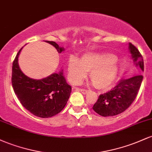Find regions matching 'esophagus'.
<instances>
[{
  "label": "esophagus",
  "instance_id": "34e87169",
  "mask_svg": "<svg viewBox=\"0 0 152 152\" xmlns=\"http://www.w3.org/2000/svg\"><path fill=\"white\" fill-rule=\"evenodd\" d=\"M79 91L81 92L82 94H86L87 93H88V90L83 89V88H80Z\"/></svg>",
  "mask_w": 152,
  "mask_h": 152
}]
</instances>
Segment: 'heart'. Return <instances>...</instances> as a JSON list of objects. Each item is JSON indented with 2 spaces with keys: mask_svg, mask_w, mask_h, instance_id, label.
<instances>
[{
  "mask_svg": "<svg viewBox=\"0 0 152 152\" xmlns=\"http://www.w3.org/2000/svg\"><path fill=\"white\" fill-rule=\"evenodd\" d=\"M68 71L71 83L78 84L90 71L89 78L98 89H108L113 84L118 71L117 58L108 53H86L78 59L71 56L68 61Z\"/></svg>",
  "mask_w": 152,
  "mask_h": 152,
  "instance_id": "obj_1",
  "label": "heart"
}]
</instances>
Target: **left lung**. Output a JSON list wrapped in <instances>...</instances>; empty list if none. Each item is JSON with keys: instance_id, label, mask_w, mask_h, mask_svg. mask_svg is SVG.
Returning <instances> with one entry per match:
<instances>
[{"instance_id": "1", "label": "left lung", "mask_w": 152, "mask_h": 152, "mask_svg": "<svg viewBox=\"0 0 152 152\" xmlns=\"http://www.w3.org/2000/svg\"><path fill=\"white\" fill-rule=\"evenodd\" d=\"M129 50L136 66L144 71L143 57L137 47L129 43ZM143 80L141 71L128 79L119 83L106 93L101 94L93 106L95 112L102 116H116L125 111L137 98Z\"/></svg>"}]
</instances>
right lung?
I'll return each mask as SVG.
<instances>
[{"label":"right lung","mask_w":152,"mask_h":152,"mask_svg":"<svg viewBox=\"0 0 152 152\" xmlns=\"http://www.w3.org/2000/svg\"><path fill=\"white\" fill-rule=\"evenodd\" d=\"M58 53L64 48L54 41H46ZM19 50L13 62L11 83L13 91L22 106L35 116L48 118L64 109L71 93V86L66 83L62 71L41 80H34L23 74L18 64Z\"/></svg>","instance_id":"1"}]
</instances>
